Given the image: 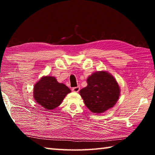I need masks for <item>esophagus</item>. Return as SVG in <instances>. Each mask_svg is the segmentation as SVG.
<instances>
[{"label":"esophagus","instance_id":"1","mask_svg":"<svg viewBox=\"0 0 155 155\" xmlns=\"http://www.w3.org/2000/svg\"><path fill=\"white\" fill-rule=\"evenodd\" d=\"M72 90L73 91H74V92H78V91H79V90H80V87H73L72 89Z\"/></svg>","mask_w":155,"mask_h":155}]
</instances>
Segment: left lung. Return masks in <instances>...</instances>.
I'll use <instances>...</instances> for the list:
<instances>
[{"instance_id":"obj_1","label":"left lung","mask_w":155,"mask_h":155,"mask_svg":"<svg viewBox=\"0 0 155 155\" xmlns=\"http://www.w3.org/2000/svg\"><path fill=\"white\" fill-rule=\"evenodd\" d=\"M87 87L79 93L86 107L92 113L101 114L112 108L120 95V90L115 78L106 71L93 73L87 79Z\"/></svg>"}]
</instances>
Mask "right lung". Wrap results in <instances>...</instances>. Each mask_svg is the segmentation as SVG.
<instances>
[{"instance_id": "add662e5", "label": "right lung", "mask_w": 155, "mask_h": 155, "mask_svg": "<svg viewBox=\"0 0 155 155\" xmlns=\"http://www.w3.org/2000/svg\"><path fill=\"white\" fill-rule=\"evenodd\" d=\"M70 92L71 90L64 83H59L55 77L46 76L34 85L33 98L44 108L51 110L59 106Z\"/></svg>"}]
</instances>
